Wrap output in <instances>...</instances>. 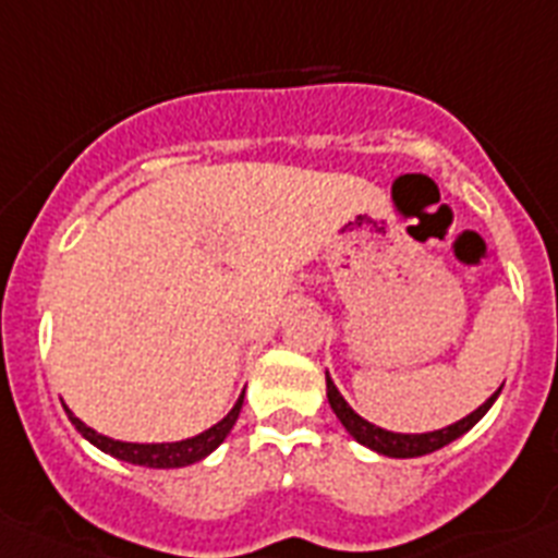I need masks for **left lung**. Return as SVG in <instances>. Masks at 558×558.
<instances>
[{
  "label": "left lung",
  "instance_id": "1",
  "mask_svg": "<svg viewBox=\"0 0 558 558\" xmlns=\"http://www.w3.org/2000/svg\"><path fill=\"white\" fill-rule=\"evenodd\" d=\"M326 390H328V404H331V410L337 413L339 424L345 426L356 444L373 449V452L387 454V458H421V454L435 452V449L447 447V444L458 440L460 435H466L469 429H472V426L477 424L488 410H492V404L497 401L502 387H497V393L488 396V399L483 401L474 413H469L466 418L454 421V424L444 426V429H433V433H390V429H381V426L371 424V421L362 418V415L356 413L345 399H342V393H339L337 385H333L328 373H326Z\"/></svg>",
  "mask_w": 558,
  "mask_h": 558
}]
</instances>
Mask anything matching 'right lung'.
I'll use <instances>...</instances> for the list:
<instances>
[{"label": "right lung", "mask_w": 558, "mask_h": 558, "mask_svg": "<svg viewBox=\"0 0 558 558\" xmlns=\"http://www.w3.org/2000/svg\"><path fill=\"white\" fill-rule=\"evenodd\" d=\"M241 407H244V393L239 396V401L232 404V410L219 421V424H213L210 429L193 435V438L171 440V444H132V440H114L109 438V435L95 433V429L77 418L66 404L64 410L66 415H70L72 424H75L77 433L84 435L89 444H95L100 452L111 454V458H118V460H125V463H134V466L182 469V466H191V463H198V460H205L207 454L216 452V449L221 447V440L230 435V429L235 426V421H239Z\"/></svg>", "instance_id": "right-lung-1"}]
</instances>
